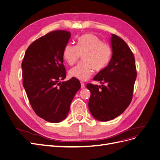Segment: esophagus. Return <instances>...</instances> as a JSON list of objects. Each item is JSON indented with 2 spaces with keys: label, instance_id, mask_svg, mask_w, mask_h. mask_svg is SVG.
Segmentation results:
<instances>
[{
  "label": "esophagus",
  "instance_id": "1",
  "mask_svg": "<svg viewBox=\"0 0 160 160\" xmlns=\"http://www.w3.org/2000/svg\"><path fill=\"white\" fill-rule=\"evenodd\" d=\"M81 89H84V88L85 87V83L83 82H81Z\"/></svg>",
  "mask_w": 160,
  "mask_h": 160
}]
</instances>
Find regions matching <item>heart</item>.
<instances>
[{
    "mask_svg": "<svg viewBox=\"0 0 160 160\" xmlns=\"http://www.w3.org/2000/svg\"><path fill=\"white\" fill-rule=\"evenodd\" d=\"M111 48L97 36L87 34L79 37L77 46L68 43L63 49V56L69 65H73L82 57V63L71 69V78L87 81L93 73V69L100 71L105 68L111 60Z\"/></svg>",
    "mask_w": 160,
    "mask_h": 160,
    "instance_id": "heart-1",
    "label": "heart"
}]
</instances>
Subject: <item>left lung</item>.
Wrapping results in <instances>:
<instances>
[{"instance_id": "1", "label": "left lung", "mask_w": 160, "mask_h": 160, "mask_svg": "<svg viewBox=\"0 0 160 160\" xmlns=\"http://www.w3.org/2000/svg\"><path fill=\"white\" fill-rule=\"evenodd\" d=\"M111 35V59L93 78L102 85H87L91 91L89 111L93 117L102 122L117 118L129 106L137 75L134 54L127 43Z\"/></svg>"}]
</instances>
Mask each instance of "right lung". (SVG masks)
I'll use <instances>...</instances> for the list:
<instances>
[{
	"label": "right lung",
	"instance_id": "1",
	"mask_svg": "<svg viewBox=\"0 0 160 160\" xmlns=\"http://www.w3.org/2000/svg\"><path fill=\"white\" fill-rule=\"evenodd\" d=\"M71 34L65 30L48 33L26 49L23 62V86L36 114L48 122H62L81 88L78 79L67 81L63 52Z\"/></svg>",
	"mask_w": 160,
	"mask_h": 160
}]
</instances>
